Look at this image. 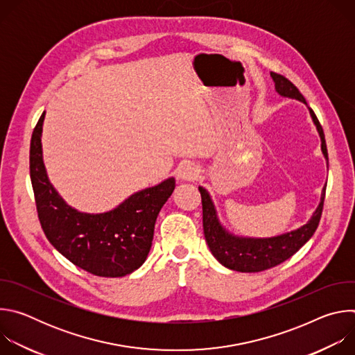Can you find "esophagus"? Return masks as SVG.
I'll use <instances>...</instances> for the list:
<instances>
[{
	"label": "esophagus",
	"instance_id": "34e87169",
	"mask_svg": "<svg viewBox=\"0 0 355 355\" xmlns=\"http://www.w3.org/2000/svg\"><path fill=\"white\" fill-rule=\"evenodd\" d=\"M177 177L182 181H193L199 177V168L192 163H184L177 173Z\"/></svg>",
	"mask_w": 355,
	"mask_h": 355
}]
</instances>
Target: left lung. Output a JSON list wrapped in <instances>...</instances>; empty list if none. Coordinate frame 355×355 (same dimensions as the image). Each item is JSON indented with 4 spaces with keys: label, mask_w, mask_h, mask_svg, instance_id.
I'll return each instance as SVG.
<instances>
[{
    "label": "left lung",
    "mask_w": 355,
    "mask_h": 355,
    "mask_svg": "<svg viewBox=\"0 0 355 355\" xmlns=\"http://www.w3.org/2000/svg\"><path fill=\"white\" fill-rule=\"evenodd\" d=\"M271 78L275 83V91L281 96L297 99L308 107L306 99L303 98L299 89L288 78L277 73H271ZM308 110L319 132V136L322 140V153L327 162V168H329V156H327V147H326L323 129L315 112L309 107ZM198 189L202 198V222H204V234L209 245V250L212 251L214 257L222 266L239 272H260V271L272 268L284 263L285 260L291 259L303 244L309 241V239L316 232L320 222L324 195H326V185H324L322 189L319 207L313 212L309 222L306 225L300 226L299 229L291 230L274 237H244V236H236L227 232L222 226L209 192L204 187H199Z\"/></svg>",
    "instance_id": "1"
}]
</instances>
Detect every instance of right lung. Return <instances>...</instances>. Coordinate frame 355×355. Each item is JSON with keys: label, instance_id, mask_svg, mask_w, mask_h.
<instances>
[{"label": "right lung", "instance_id": "obj_1", "mask_svg": "<svg viewBox=\"0 0 355 355\" xmlns=\"http://www.w3.org/2000/svg\"><path fill=\"white\" fill-rule=\"evenodd\" d=\"M43 121L44 114L32 133L29 168L47 240L69 261L94 275L116 278L136 271L147 259L159 212L175 188L174 177L132 193L112 211L80 212L49 181L42 151Z\"/></svg>", "mask_w": 355, "mask_h": 355}]
</instances>
